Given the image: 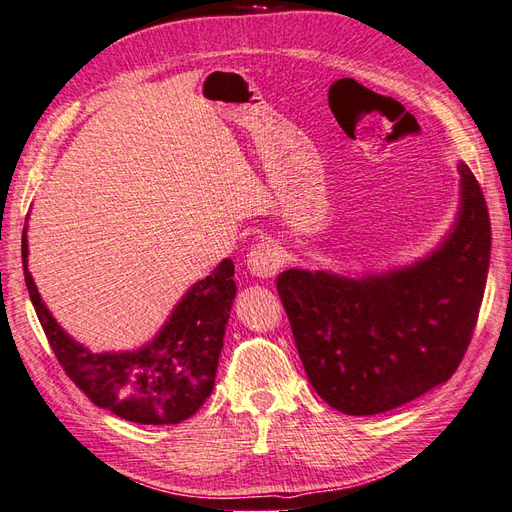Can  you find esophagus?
Returning a JSON list of instances; mask_svg holds the SVG:
<instances>
[{
    "label": "esophagus",
    "instance_id": "esophagus-1",
    "mask_svg": "<svg viewBox=\"0 0 512 512\" xmlns=\"http://www.w3.org/2000/svg\"><path fill=\"white\" fill-rule=\"evenodd\" d=\"M284 265L282 250L275 243H258L247 254V271L260 280H271Z\"/></svg>",
    "mask_w": 512,
    "mask_h": 512
}]
</instances>
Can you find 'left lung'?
I'll return each instance as SVG.
<instances>
[{"label":"left lung","instance_id":"1","mask_svg":"<svg viewBox=\"0 0 512 512\" xmlns=\"http://www.w3.org/2000/svg\"><path fill=\"white\" fill-rule=\"evenodd\" d=\"M457 170V218L425 258L352 277L307 269L277 277L307 378L339 412L369 416L408 404L451 378L470 346L491 224L472 170Z\"/></svg>","mask_w":512,"mask_h":512}]
</instances>
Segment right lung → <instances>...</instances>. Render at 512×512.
Wrapping results in <instances>:
<instances>
[{
	"instance_id": "1",
	"label": "right lung",
	"mask_w": 512,
	"mask_h": 512,
	"mask_svg": "<svg viewBox=\"0 0 512 512\" xmlns=\"http://www.w3.org/2000/svg\"><path fill=\"white\" fill-rule=\"evenodd\" d=\"M27 254L25 226L21 256L29 299L59 365L96 406L138 425H177L205 404L237 294L230 258L183 294L151 342L138 350L94 352L59 327L27 269Z\"/></svg>"
}]
</instances>
